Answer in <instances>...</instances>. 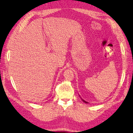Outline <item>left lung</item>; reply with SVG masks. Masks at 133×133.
Returning <instances> with one entry per match:
<instances>
[{"mask_svg":"<svg viewBox=\"0 0 133 133\" xmlns=\"http://www.w3.org/2000/svg\"><path fill=\"white\" fill-rule=\"evenodd\" d=\"M82 100H83V102H84V103H87V102H85V100H84L83 99H82Z\"/></svg>","mask_w":133,"mask_h":133,"instance_id":"8db88e82","label":"left lung"}]
</instances>
